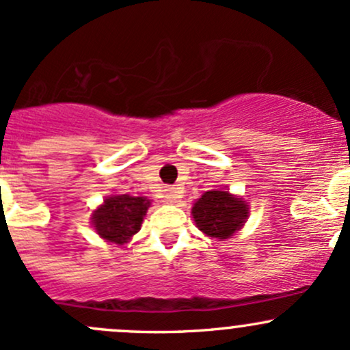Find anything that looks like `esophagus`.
I'll use <instances>...</instances> for the list:
<instances>
[{
    "label": "esophagus",
    "instance_id": "obj_1",
    "mask_svg": "<svg viewBox=\"0 0 350 350\" xmlns=\"http://www.w3.org/2000/svg\"><path fill=\"white\" fill-rule=\"evenodd\" d=\"M164 196H166L169 202H176L183 196V191L179 187H166L164 189Z\"/></svg>",
    "mask_w": 350,
    "mask_h": 350
}]
</instances>
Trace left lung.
Here are the masks:
<instances>
[{"mask_svg":"<svg viewBox=\"0 0 350 350\" xmlns=\"http://www.w3.org/2000/svg\"><path fill=\"white\" fill-rule=\"evenodd\" d=\"M193 217L199 231L213 239H228L244 226L249 207L244 199L226 189L207 191L193 204Z\"/></svg>","mask_w":350,"mask_h":350,"instance_id":"1","label":"left lung"}]
</instances>
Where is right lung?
<instances>
[{"label": "right lung", "mask_w": 350, "mask_h": 350, "mask_svg": "<svg viewBox=\"0 0 350 350\" xmlns=\"http://www.w3.org/2000/svg\"><path fill=\"white\" fill-rule=\"evenodd\" d=\"M149 206L151 201L143 196H109L93 211L91 224L107 243L124 244L139 232Z\"/></svg>", "instance_id": "add662e5"}]
</instances>
